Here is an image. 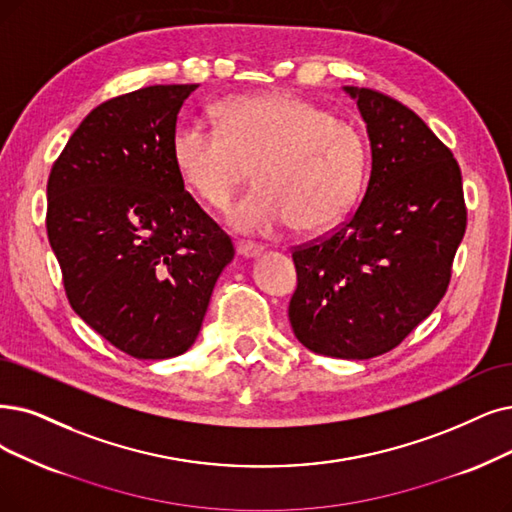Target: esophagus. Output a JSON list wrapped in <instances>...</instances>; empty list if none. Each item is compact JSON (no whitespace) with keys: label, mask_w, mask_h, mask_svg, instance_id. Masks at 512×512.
Segmentation results:
<instances>
[{"label":"esophagus","mask_w":512,"mask_h":512,"mask_svg":"<svg viewBox=\"0 0 512 512\" xmlns=\"http://www.w3.org/2000/svg\"><path fill=\"white\" fill-rule=\"evenodd\" d=\"M235 250H237V254H239L241 258H256V256H260V254H262V245H258V243H243V241H239Z\"/></svg>","instance_id":"esophagus-1"}]
</instances>
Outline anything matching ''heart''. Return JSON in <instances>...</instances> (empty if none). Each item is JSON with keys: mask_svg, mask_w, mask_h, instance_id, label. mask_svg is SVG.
<instances>
[{"mask_svg": "<svg viewBox=\"0 0 512 512\" xmlns=\"http://www.w3.org/2000/svg\"><path fill=\"white\" fill-rule=\"evenodd\" d=\"M216 115L218 128L178 126L172 151L182 185L212 210H227L254 170L258 187L231 212L233 229L264 235L288 222L317 233L353 208L367 142L349 121L294 94L231 96Z\"/></svg>", "mask_w": 512, "mask_h": 512, "instance_id": "1", "label": "heart"}]
</instances>
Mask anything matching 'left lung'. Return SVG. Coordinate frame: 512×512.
Instances as JSON below:
<instances>
[{
    "label": "left lung",
    "instance_id": "1",
    "mask_svg": "<svg viewBox=\"0 0 512 512\" xmlns=\"http://www.w3.org/2000/svg\"><path fill=\"white\" fill-rule=\"evenodd\" d=\"M367 124L372 174L353 216L292 250L296 338L317 355L372 359L399 346L447 292L466 231L460 166L403 102L344 88Z\"/></svg>",
    "mask_w": 512,
    "mask_h": 512
}]
</instances>
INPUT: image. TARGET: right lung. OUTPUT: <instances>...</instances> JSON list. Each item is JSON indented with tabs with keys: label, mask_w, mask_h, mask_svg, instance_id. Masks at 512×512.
Instances as JSON below:
<instances>
[{
	"label": "right lung",
	"mask_w": 512,
	"mask_h": 512,
	"mask_svg": "<svg viewBox=\"0 0 512 512\" xmlns=\"http://www.w3.org/2000/svg\"><path fill=\"white\" fill-rule=\"evenodd\" d=\"M195 88L149 86L105 100L48 178L46 229L69 304L134 359L191 349L235 256L176 170V119Z\"/></svg>",
	"instance_id": "add662e5"
}]
</instances>
